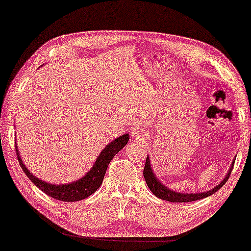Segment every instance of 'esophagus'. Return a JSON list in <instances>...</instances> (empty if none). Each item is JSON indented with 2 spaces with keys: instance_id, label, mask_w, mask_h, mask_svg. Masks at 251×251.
<instances>
[{
  "instance_id": "1",
  "label": "esophagus",
  "mask_w": 251,
  "mask_h": 251,
  "mask_svg": "<svg viewBox=\"0 0 251 251\" xmlns=\"http://www.w3.org/2000/svg\"><path fill=\"white\" fill-rule=\"evenodd\" d=\"M131 135H132V138L134 139V140L143 141V140H146V139H147V134H146L145 131L141 130V129H139V128L134 129L132 131V133H131Z\"/></svg>"
}]
</instances>
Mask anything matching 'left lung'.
I'll return each instance as SVG.
<instances>
[{
    "mask_svg": "<svg viewBox=\"0 0 251 251\" xmlns=\"http://www.w3.org/2000/svg\"><path fill=\"white\" fill-rule=\"evenodd\" d=\"M235 160L236 159L232 160V163L229 168L227 175L225 176V178L221 180L216 187H213L212 189H210V190H208L206 192H199V194H182V192L174 191L168 188L167 186H164L157 176H155L154 172L152 170V167H151V160L149 155H147L145 169H143V176H145L147 186L149 187L150 190L152 191V194L157 197V198H160L166 201H170V202H190V201H196V200L207 198V197L215 194L216 191H218L219 189L223 187L226 182H227V180L230 176V174H231L232 171L233 164H235Z\"/></svg>",
    "mask_w": 251,
    "mask_h": 251,
    "instance_id": "obj_1",
    "label": "left lung"
}]
</instances>
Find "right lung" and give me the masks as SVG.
I'll use <instances>...</instances> for the list:
<instances>
[{
  "instance_id": "obj_1",
  "label": "right lung",
  "mask_w": 251,
  "mask_h": 251,
  "mask_svg": "<svg viewBox=\"0 0 251 251\" xmlns=\"http://www.w3.org/2000/svg\"><path fill=\"white\" fill-rule=\"evenodd\" d=\"M129 141V134L125 133L121 137H118L111 141L109 145L104 147V149L101 151L99 157L97 158L96 162L93 163L91 169L85 174L82 178L75 180V181L64 183V184H54L44 181V180L38 178L32 172L27 169L25 164L23 163L21 155L19 152L18 145L15 143V151L18 155V160L21 166L24 174L27 176V178L38 187L40 190H42L44 194L52 197V198L61 200V201H80L89 196H91L93 192H96L100 188L102 181H103L106 168H108L111 160L113 159L119 151L123 149L126 143Z\"/></svg>"
}]
</instances>
